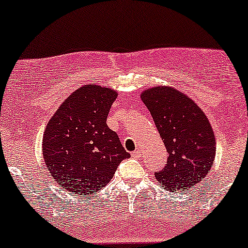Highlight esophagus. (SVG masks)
Returning <instances> with one entry per match:
<instances>
[{
	"label": "esophagus",
	"instance_id": "esophagus-1",
	"mask_svg": "<svg viewBox=\"0 0 248 248\" xmlns=\"http://www.w3.org/2000/svg\"><path fill=\"white\" fill-rule=\"evenodd\" d=\"M141 151H140V150H135V151H134V153H132V156L134 157V158H140V157H141Z\"/></svg>",
	"mask_w": 248,
	"mask_h": 248
}]
</instances>
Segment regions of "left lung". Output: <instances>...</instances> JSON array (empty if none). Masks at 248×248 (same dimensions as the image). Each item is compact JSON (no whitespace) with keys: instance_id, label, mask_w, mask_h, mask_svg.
Returning a JSON list of instances; mask_svg holds the SVG:
<instances>
[{"instance_id":"left-lung-1","label":"left lung","mask_w":248,"mask_h":248,"mask_svg":"<svg viewBox=\"0 0 248 248\" xmlns=\"http://www.w3.org/2000/svg\"><path fill=\"white\" fill-rule=\"evenodd\" d=\"M141 98L169 154L168 164L155 173L159 185L181 192L203 180L214 163L216 140L202 109L169 86L149 89Z\"/></svg>"}]
</instances>
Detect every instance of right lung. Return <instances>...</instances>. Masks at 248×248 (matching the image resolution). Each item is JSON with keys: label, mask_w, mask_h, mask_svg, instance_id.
Here are the masks:
<instances>
[{"label": "right lung", "mask_w": 248, "mask_h": 248, "mask_svg": "<svg viewBox=\"0 0 248 248\" xmlns=\"http://www.w3.org/2000/svg\"><path fill=\"white\" fill-rule=\"evenodd\" d=\"M118 93L88 84L73 92L47 124L43 156L53 179L77 194H93L130 155L106 120Z\"/></svg>", "instance_id": "1"}]
</instances>
